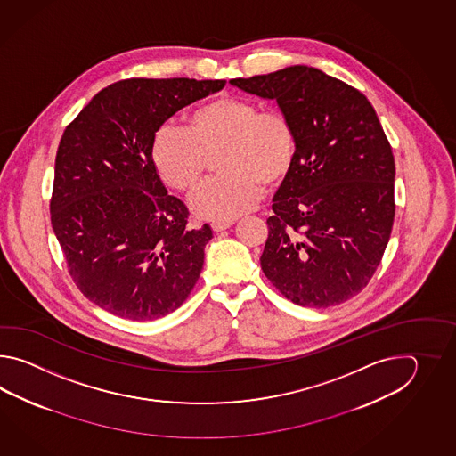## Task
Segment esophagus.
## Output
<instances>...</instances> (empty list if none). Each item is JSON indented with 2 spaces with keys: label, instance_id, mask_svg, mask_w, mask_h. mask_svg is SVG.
I'll use <instances>...</instances> for the list:
<instances>
[{
  "label": "esophagus",
  "instance_id": "obj_1",
  "mask_svg": "<svg viewBox=\"0 0 456 456\" xmlns=\"http://www.w3.org/2000/svg\"><path fill=\"white\" fill-rule=\"evenodd\" d=\"M232 224V222H214V224H212V230H214L215 232H224L226 228H230Z\"/></svg>",
  "mask_w": 456,
  "mask_h": 456
}]
</instances>
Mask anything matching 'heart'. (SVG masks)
<instances>
[{"label": "heart", "instance_id": "heart-1", "mask_svg": "<svg viewBox=\"0 0 456 456\" xmlns=\"http://www.w3.org/2000/svg\"><path fill=\"white\" fill-rule=\"evenodd\" d=\"M220 148L216 166L222 175L200 185L191 208L205 220L232 222L259 204L264 185L275 189L290 175L298 138L281 109L220 94L192 109L184 126H158L150 161L166 187L191 192L202 181L207 156Z\"/></svg>", "mask_w": 456, "mask_h": 456}]
</instances>
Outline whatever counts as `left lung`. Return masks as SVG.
<instances>
[{"label":"left lung","instance_id":"obj_1","mask_svg":"<svg viewBox=\"0 0 456 456\" xmlns=\"http://www.w3.org/2000/svg\"><path fill=\"white\" fill-rule=\"evenodd\" d=\"M275 99L298 138L273 197L262 272L287 300L328 308L369 285L395 222V158L369 99L321 69L295 65L230 81Z\"/></svg>","mask_w":456,"mask_h":456}]
</instances>
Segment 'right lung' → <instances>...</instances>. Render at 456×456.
Instances as JSON below:
<instances>
[{
	"label": "right lung",
	"mask_w": 456,
	"mask_h": 456,
	"mask_svg": "<svg viewBox=\"0 0 456 456\" xmlns=\"http://www.w3.org/2000/svg\"><path fill=\"white\" fill-rule=\"evenodd\" d=\"M224 79L132 77L104 87L67 126L50 220L69 275L99 308L150 321L177 310L204 267L212 228L187 226L150 161L156 128Z\"/></svg>",
	"instance_id": "obj_1"
}]
</instances>
